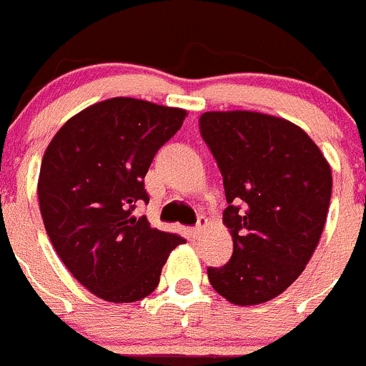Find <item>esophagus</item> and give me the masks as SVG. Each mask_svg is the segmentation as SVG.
<instances>
[{"label":"esophagus","instance_id":"esophagus-1","mask_svg":"<svg viewBox=\"0 0 366 366\" xmlns=\"http://www.w3.org/2000/svg\"><path fill=\"white\" fill-rule=\"evenodd\" d=\"M206 225H207V220H206V218H200L199 224L194 225L193 229H191V234H193L194 238H199L200 234L204 233V229H206Z\"/></svg>","mask_w":366,"mask_h":366}]
</instances>
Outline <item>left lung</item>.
<instances>
[{
    "label": "left lung",
    "mask_w": 366,
    "mask_h": 366,
    "mask_svg": "<svg viewBox=\"0 0 366 366\" xmlns=\"http://www.w3.org/2000/svg\"><path fill=\"white\" fill-rule=\"evenodd\" d=\"M200 133L224 177L233 256L207 269L220 296L258 305L303 272L325 227L332 172L300 126L260 112H206Z\"/></svg>",
    "instance_id": "left-lung-1"
}]
</instances>
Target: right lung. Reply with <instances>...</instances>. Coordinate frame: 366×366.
I'll return each instance as SVG.
<instances>
[{"instance_id":"add662e5","label":"right lung","mask_w":366,"mask_h":366,"mask_svg":"<svg viewBox=\"0 0 366 366\" xmlns=\"http://www.w3.org/2000/svg\"><path fill=\"white\" fill-rule=\"evenodd\" d=\"M186 115L142 99H106L68 119L44 152L37 180L44 229L74 278L106 302L152 295L184 242L133 209L149 202L146 173Z\"/></svg>"}]
</instances>
